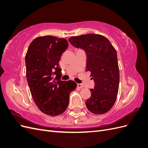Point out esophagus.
Returning <instances> with one entry per match:
<instances>
[{"mask_svg": "<svg viewBox=\"0 0 148 148\" xmlns=\"http://www.w3.org/2000/svg\"><path fill=\"white\" fill-rule=\"evenodd\" d=\"M77 87L79 88H83V86L82 84H79V83H78L77 84Z\"/></svg>", "mask_w": 148, "mask_h": 148, "instance_id": "esophagus-1", "label": "esophagus"}]
</instances>
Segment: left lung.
<instances>
[{"label":"left lung","mask_w":148,"mask_h":148,"mask_svg":"<svg viewBox=\"0 0 148 148\" xmlns=\"http://www.w3.org/2000/svg\"><path fill=\"white\" fill-rule=\"evenodd\" d=\"M71 45L81 48L87 56L86 70L95 83L86 106L91 112L103 114L114 105L119 91V68L117 52L109 39L96 34L71 37Z\"/></svg>","instance_id":"obj_1"}]
</instances>
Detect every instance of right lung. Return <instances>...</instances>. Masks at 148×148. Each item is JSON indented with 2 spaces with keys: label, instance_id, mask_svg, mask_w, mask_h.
Returning <instances> with one entry per match:
<instances>
[{
  "label": "right lung",
  "instance_id": "1",
  "mask_svg": "<svg viewBox=\"0 0 148 148\" xmlns=\"http://www.w3.org/2000/svg\"><path fill=\"white\" fill-rule=\"evenodd\" d=\"M69 44L65 39L52 36L35 38L25 56L26 75L31 96L44 114L56 116L67 108L69 96L77 84L62 81L59 62Z\"/></svg>",
  "mask_w": 148,
  "mask_h": 148
}]
</instances>
